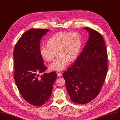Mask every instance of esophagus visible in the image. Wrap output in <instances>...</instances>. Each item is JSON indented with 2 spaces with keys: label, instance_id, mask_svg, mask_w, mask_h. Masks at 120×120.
Returning <instances> with one entry per match:
<instances>
[{
  "label": "esophagus",
  "instance_id": "esophagus-1",
  "mask_svg": "<svg viewBox=\"0 0 120 120\" xmlns=\"http://www.w3.org/2000/svg\"><path fill=\"white\" fill-rule=\"evenodd\" d=\"M57 75L59 77H61L62 76V74L60 72H58V73H57Z\"/></svg>",
  "mask_w": 120,
  "mask_h": 120
}]
</instances>
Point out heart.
I'll use <instances>...</instances> for the list:
<instances>
[{
  "label": "heart",
  "instance_id": "1",
  "mask_svg": "<svg viewBox=\"0 0 120 120\" xmlns=\"http://www.w3.org/2000/svg\"><path fill=\"white\" fill-rule=\"evenodd\" d=\"M82 46L80 34L76 32H60L49 38L47 44L40 48L41 56L45 60L52 61L56 55L58 57L51 65L53 71H61L67 66L69 61L74 60L78 56Z\"/></svg>",
  "mask_w": 120,
  "mask_h": 120
}]
</instances>
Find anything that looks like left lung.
I'll return each instance as SVG.
<instances>
[{"label":"left lung","mask_w":120,"mask_h":120,"mask_svg":"<svg viewBox=\"0 0 120 120\" xmlns=\"http://www.w3.org/2000/svg\"><path fill=\"white\" fill-rule=\"evenodd\" d=\"M89 37L80 55L62 76L71 101L86 104L100 93L108 70L107 53L102 35L85 27Z\"/></svg>","instance_id":"8db88e82"}]
</instances>
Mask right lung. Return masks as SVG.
<instances>
[{"instance_id": "obj_1", "label": "right lung", "mask_w": 120, "mask_h": 120, "mask_svg": "<svg viewBox=\"0 0 120 120\" xmlns=\"http://www.w3.org/2000/svg\"><path fill=\"white\" fill-rule=\"evenodd\" d=\"M48 31V29H30L22 35L14 50L16 86L23 98L35 106L48 101L57 78L54 71L44 73L47 67L40 53L41 38Z\"/></svg>"}]
</instances>
